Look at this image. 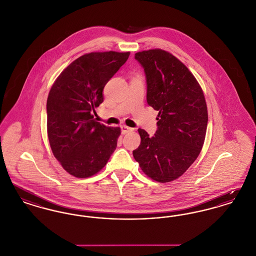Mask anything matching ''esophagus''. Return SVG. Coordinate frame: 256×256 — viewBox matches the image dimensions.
Listing matches in <instances>:
<instances>
[{
    "mask_svg": "<svg viewBox=\"0 0 256 256\" xmlns=\"http://www.w3.org/2000/svg\"><path fill=\"white\" fill-rule=\"evenodd\" d=\"M121 128H122V134H128V132H134V128H132L128 126H121Z\"/></svg>",
    "mask_w": 256,
    "mask_h": 256,
    "instance_id": "obj_1",
    "label": "esophagus"
}]
</instances>
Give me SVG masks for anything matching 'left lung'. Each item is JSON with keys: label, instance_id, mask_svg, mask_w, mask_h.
<instances>
[{"label": "left lung", "instance_id": "1", "mask_svg": "<svg viewBox=\"0 0 256 256\" xmlns=\"http://www.w3.org/2000/svg\"><path fill=\"white\" fill-rule=\"evenodd\" d=\"M146 78V102L158 111V130L150 137L139 128L141 143L134 156L143 172L170 182L198 158L206 134V102L194 74L170 52L161 49L135 54Z\"/></svg>", "mask_w": 256, "mask_h": 256}]
</instances>
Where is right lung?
Returning <instances> with one entry per match:
<instances>
[{"label":"right lung","mask_w":256,"mask_h":256,"mask_svg":"<svg viewBox=\"0 0 256 256\" xmlns=\"http://www.w3.org/2000/svg\"><path fill=\"white\" fill-rule=\"evenodd\" d=\"M130 52H92L68 65L50 87L47 100V132L54 158L71 176L96 174L116 150L119 126L97 122L93 112L102 90Z\"/></svg>","instance_id":"right-lung-1"}]
</instances>
